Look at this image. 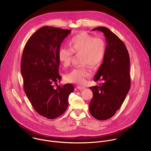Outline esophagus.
Returning a JSON list of instances; mask_svg holds the SVG:
<instances>
[{
	"mask_svg": "<svg viewBox=\"0 0 151 151\" xmlns=\"http://www.w3.org/2000/svg\"><path fill=\"white\" fill-rule=\"evenodd\" d=\"M77 88L80 90H82L83 89L85 88V87H84V86H81V85H78L77 86Z\"/></svg>",
	"mask_w": 151,
	"mask_h": 151,
	"instance_id": "esophagus-1",
	"label": "esophagus"
}]
</instances>
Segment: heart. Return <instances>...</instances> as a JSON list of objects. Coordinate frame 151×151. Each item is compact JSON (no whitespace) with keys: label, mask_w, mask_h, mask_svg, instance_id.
Here are the masks:
<instances>
[{"label":"heart","mask_w":151,"mask_h":151,"mask_svg":"<svg viewBox=\"0 0 151 151\" xmlns=\"http://www.w3.org/2000/svg\"><path fill=\"white\" fill-rule=\"evenodd\" d=\"M69 45L70 48L59 49L58 60L63 66L66 67L70 64L73 53H81V62L84 64L72 69L66 75L65 79L69 82L83 83L91 75L87 66H96L102 61L106 51L105 42L101 37H93L81 32L70 40Z\"/></svg>","instance_id":"1"}]
</instances>
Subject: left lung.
Listing matches in <instances>:
<instances>
[{
    "mask_svg": "<svg viewBox=\"0 0 151 151\" xmlns=\"http://www.w3.org/2000/svg\"><path fill=\"white\" fill-rule=\"evenodd\" d=\"M92 30L104 33L107 45L103 61L94 78L102 83L90 88L93 97L89 109L96 119L106 120L120 108L130 90V57L124 42L109 29L98 27Z\"/></svg>",
    "mask_w": 151,
    "mask_h": 151,
    "instance_id": "obj_1",
    "label": "left lung"
}]
</instances>
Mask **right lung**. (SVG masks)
Listing matches in <instances>:
<instances>
[{"instance_id": "1", "label": "right lung", "mask_w": 151, "mask_h": 151, "mask_svg": "<svg viewBox=\"0 0 151 151\" xmlns=\"http://www.w3.org/2000/svg\"><path fill=\"white\" fill-rule=\"evenodd\" d=\"M70 30L51 26L38 29L24 46L21 61L24 92L35 111L48 119H54L67 109L68 98L74 90L67 83L54 87L59 75L58 50Z\"/></svg>"}]
</instances>
